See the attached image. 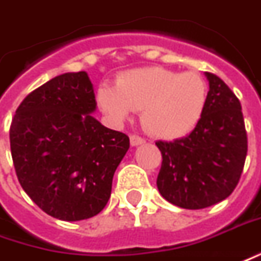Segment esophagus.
Wrapping results in <instances>:
<instances>
[{
	"instance_id": "obj_1",
	"label": "esophagus",
	"mask_w": 261,
	"mask_h": 261,
	"mask_svg": "<svg viewBox=\"0 0 261 261\" xmlns=\"http://www.w3.org/2000/svg\"><path fill=\"white\" fill-rule=\"evenodd\" d=\"M145 141H144V138H141L140 136H136V134H133V136L130 137V144L133 145V147H137V145H141V144H144Z\"/></svg>"
}]
</instances>
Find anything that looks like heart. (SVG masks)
Listing matches in <instances>:
<instances>
[{
	"label": "heart",
	"instance_id": "heart-1",
	"mask_svg": "<svg viewBox=\"0 0 261 261\" xmlns=\"http://www.w3.org/2000/svg\"><path fill=\"white\" fill-rule=\"evenodd\" d=\"M96 99L114 121L121 123L141 110V121L151 134L174 140L187 136L199 123L206 106L207 86L195 72L138 67L120 74L116 87L100 85Z\"/></svg>",
	"mask_w": 261,
	"mask_h": 261
}]
</instances>
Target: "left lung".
I'll list each match as a JSON object with an SVG mask.
<instances>
[{
	"label": "left lung",
	"instance_id": "1",
	"mask_svg": "<svg viewBox=\"0 0 261 261\" xmlns=\"http://www.w3.org/2000/svg\"><path fill=\"white\" fill-rule=\"evenodd\" d=\"M209 82L205 112L191 134L156 141L162 164L156 178L160 194L184 209H203L234 191L247 155V134L236 94L216 74Z\"/></svg>",
	"mask_w": 261,
	"mask_h": 261
}]
</instances>
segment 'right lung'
Listing matches in <instances>:
<instances>
[{
  "instance_id": "1",
  "label": "right lung",
  "mask_w": 261,
  "mask_h": 261,
  "mask_svg": "<svg viewBox=\"0 0 261 261\" xmlns=\"http://www.w3.org/2000/svg\"><path fill=\"white\" fill-rule=\"evenodd\" d=\"M96 99L86 72L56 76L31 92L10 128L18 181L56 219L76 222L100 213L114 172L130 148L124 133L93 117Z\"/></svg>"
}]
</instances>
